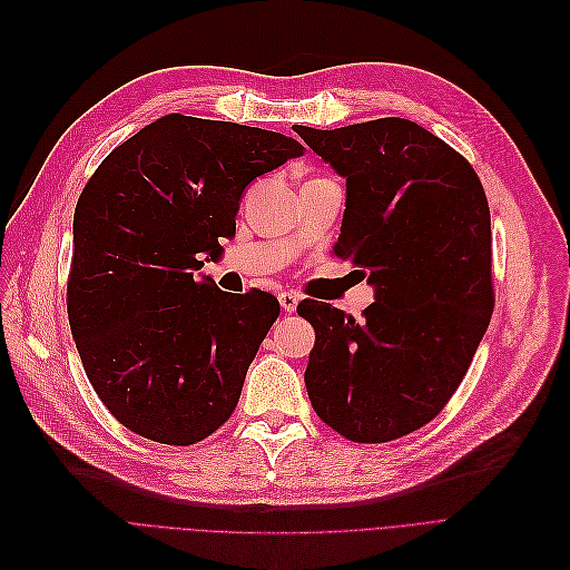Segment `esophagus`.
I'll use <instances>...</instances> for the list:
<instances>
[{
  "label": "esophagus",
  "instance_id": "esophagus-1",
  "mask_svg": "<svg viewBox=\"0 0 570 570\" xmlns=\"http://www.w3.org/2000/svg\"><path fill=\"white\" fill-rule=\"evenodd\" d=\"M278 302H281V308L285 313H294L296 306H299V296H296L294 292H281L278 294Z\"/></svg>",
  "mask_w": 570,
  "mask_h": 570
}]
</instances>
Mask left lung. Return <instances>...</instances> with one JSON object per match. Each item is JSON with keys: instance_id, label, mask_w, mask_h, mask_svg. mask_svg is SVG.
<instances>
[{"instance_id": "1", "label": "left lung", "mask_w": 570, "mask_h": 570, "mask_svg": "<svg viewBox=\"0 0 570 570\" xmlns=\"http://www.w3.org/2000/svg\"><path fill=\"white\" fill-rule=\"evenodd\" d=\"M294 131L345 178L334 255L362 266V320L322 302L304 373L315 413L355 443H387L436 417L490 327L492 225L469 161L413 120Z\"/></svg>"}]
</instances>
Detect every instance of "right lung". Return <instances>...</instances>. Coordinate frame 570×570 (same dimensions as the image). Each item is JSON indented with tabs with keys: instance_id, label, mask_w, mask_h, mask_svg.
Returning a JSON list of instances; mask_svg holds the SVG:
<instances>
[{
	"instance_id": "right-lung-1",
	"label": "right lung",
	"mask_w": 570,
	"mask_h": 570,
	"mask_svg": "<svg viewBox=\"0 0 570 570\" xmlns=\"http://www.w3.org/2000/svg\"><path fill=\"white\" fill-rule=\"evenodd\" d=\"M306 148L259 127L161 116L108 155L73 213L71 336L111 415L193 445L234 413L276 296L229 294L202 255L236 232L246 187Z\"/></svg>"
}]
</instances>
